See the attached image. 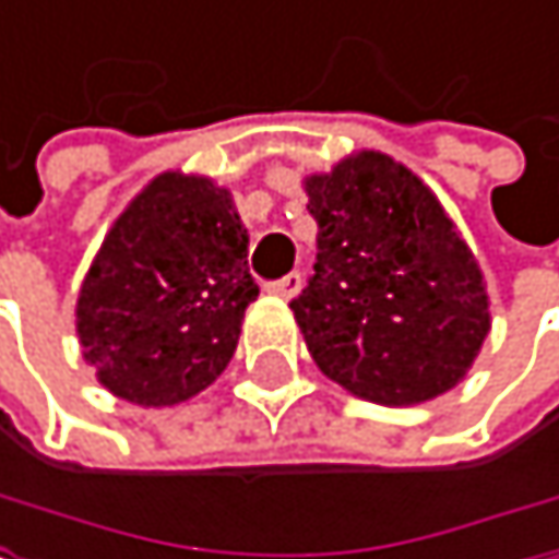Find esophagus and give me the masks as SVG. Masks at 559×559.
Here are the masks:
<instances>
[{"mask_svg":"<svg viewBox=\"0 0 559 559\" xmlns=\"http://www.w3.org/2000/svg\"><path fill=\"white\" fill-rule=\"evenodd\" d=\"M266 289H270L273 296H280V299H293V296L302 289V276H299V273H289V276H283V280L270 283Z\"/></svg>","mask_w":559,"mask_h":559,"instance_id":"obj_1","label":"esophagus"}]
</instances>
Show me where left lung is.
I'll use <instances>...</instances> for the list:
<instances>
[{"label":"left lung","instance_id":"left-lung-1","mask_svg":"<svg viewBox=\"0 0 559 559\" xmlns=\"http://www.w3.org/2000/svg\"><path fill=\"white\" fill-rule=\"evenodd\" d=\"M302 189L317 263L289 306L317 367L380 406L453 390L490 333V296L433 189L377 150L306 176Z\"/></svg>","mask_w":559,"mask_h":559}]
</instances>
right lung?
I'll return each instance as SVG.
<instances>
[{
	"label": "right lung",
	"mask_w": 559,
	"mask_h": 559,
	"mask_svg": "<svg viewBox=\"0 0 559 559\" xmlns=\"http://www.w3.org/2000/svg\"><path fill=\"white\" fill-rule=\"evenodd\" d=\"M249 233L210 176L159 173L106 233L75 299V333L96 380L135 406L203 393L239 343Z\"/></svg>",
	"instance_id": "right-lung-1"
}]
</instances>
